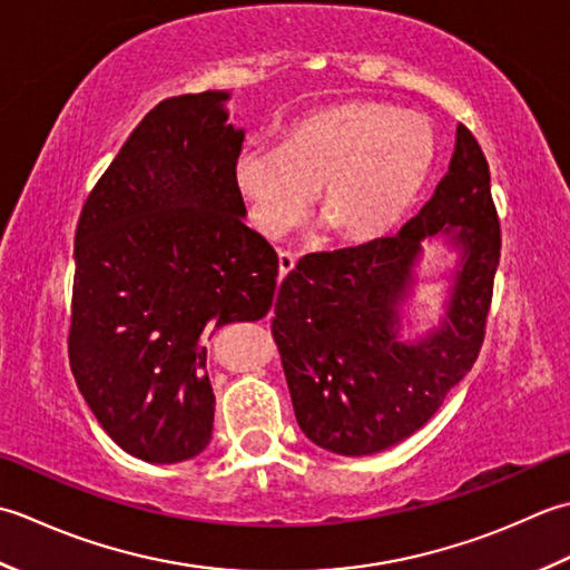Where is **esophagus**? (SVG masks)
<instances>
[{
    "mask_svg": "<svg viewBox=\"0 0 570 570\" xmlns=\"http://www.w3.org/2000/svg\"><path fill=\"white\" fill-rule=\"evenodd\" d=\"M277 263H281V281H283V277L295 268L297 255L289 253V250H281V255H277Z\"/></svg>",
    "mask_w": 570,
    "mask_h": 570,
    "instance_id": "1",
    "label": "esophagus"
}]
</instances>
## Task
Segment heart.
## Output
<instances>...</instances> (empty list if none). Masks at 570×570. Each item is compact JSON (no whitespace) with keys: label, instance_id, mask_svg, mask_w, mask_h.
<instances>
[{"label":"heart","instance_id":"1","mask_svg":"<svg viewBox=\"0 0 570 570\" xmlns=\"http://www.w3.org/2000/svg\"><path fill=\"white\" fill-rule=\"evenodd\" d=\"M433 159L435 137L423 118L374 100H342L289 122L281 147H243L234 184L263 236L287 234L317 189L332 234L366 243L411 206Z\"/></svg>","mask_w":570,"mask_h":570}]
</instances>
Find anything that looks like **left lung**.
Returning <instances> with one entry per match:
<instances>
[{"mask_svg": "<svg viewBox=\"0 0 570 570\" xmlns=\"http://www.w3.org/2000/svg\"><path fill=\"white\" fill-rule=\"evenodd\" d=\"M433 235L461 248L449 315L423 341L401 343L400 305L420 240ZM499 248L490 165L458 125L448 174L396 236L305 255L277 289L273 336L302 433L362 458L431 421L480 354Z\"/></svg>", "mask_w": 570, "mask_h": 570, "instance_id": "obj_1", "label": "left lung"}]
</instances>
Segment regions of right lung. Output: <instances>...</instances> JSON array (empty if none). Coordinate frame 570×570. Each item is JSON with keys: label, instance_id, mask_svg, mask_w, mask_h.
Wrapping results in <instances>:
<instances>
[{"label": "right lung", "instance_id": "add662e5", "mask_svg": "<svg viewBox=\"0 0 570 570\" xmlns=\"http://www.w3.org/2000/svg\"><path fill=\"white\" fill-rule=\"evenodd\" d=\"M220 90L161 100L92 187L76 228L68 358L92 415L145 462L212 443L206 342L268 315L277 253L246 226V132Z\"/></svg>", "mask_w": 570, "mask_h": 570}]
</instances>
